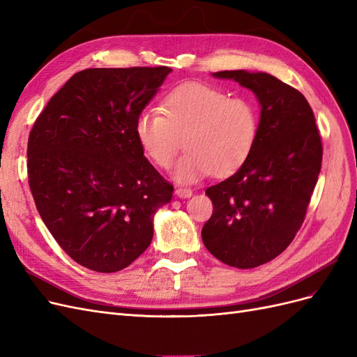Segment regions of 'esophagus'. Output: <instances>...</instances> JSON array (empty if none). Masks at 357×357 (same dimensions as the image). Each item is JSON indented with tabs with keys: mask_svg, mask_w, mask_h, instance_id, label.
<instances>
[{
	"mask_svg": "<svg viewBox=\"0 0 357 357\" xmlns=\"http://www.w3.org/2000/svg\"><path fill=\"white\" fill-rule=\"evenodd\" d=\"M192 189H189V188H177L176 189V195L178 197V198H190L192 197Z\"/></svg>",
	"mask_w": 357,
	"mask_h": 357,
	"instance_id": "1",
	"label": "esophagus"
}]
</instances>
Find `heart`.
<instances>
[{"instance_id": "b5f03b06", "label": "heart", "mask_w": 357, "mask_h": 357, "mask_svg": "<svg viewBox=\"0 0 357 357\" xmlns=\"http://www.w3.org/2000/svg\"><path fill=\"white\" fill-rule=\"evenodd\" d=\"M261 114L247 96H229L204 83L177 86L159 110L138 113L134 132L144 156L155 165L172 164L185 138L183 155L172 171L176 180L197 181L213 172L228 176L238 169L257 142Z\"/></svg>"}]
</instances>
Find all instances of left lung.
Listing matches in <instances>:
<instances>
[{
	"mask_svg": "<svg viewBox=\"0 0 357 357\" xmlns=\"http://www.w3.org/2000/svg\"><path fill=\"white\" fill-rule=\"evenodd\" d=\"M250 89L261 104V128L250 156L205 193L213 214L202 228L207 250L248 269L273 261L294 241L321 168V138L305 96L266 73H213Z\"/></svg>",
	"mask_w": 357,
	"mask_h": 357,
	"instance_id": "8db88e82",
	"label": "left lung"
}]
</instances>
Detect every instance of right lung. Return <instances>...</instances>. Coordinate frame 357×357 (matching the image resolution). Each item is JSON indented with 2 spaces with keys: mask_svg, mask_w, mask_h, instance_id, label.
Masks as SVG:
<instances>
[{
  "mask_svg": "<svg viewBox=\"0 0 357 357\" xmlns=\"http://www.w3.org/2000/svg\"><path fill=\"white\" fill-rule=\"evenodd\" d=\"M172 70L88 68L52 96L28 138V181L43 222L73 261L116 273L144 253L172 188L134 123Z\"/></svg>",
  "mask_w": 357,
  "mask_h": 357,
  "instance_id": "right-lung-1",
  "label": "right lung"
}]
</instances>
